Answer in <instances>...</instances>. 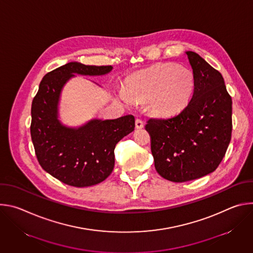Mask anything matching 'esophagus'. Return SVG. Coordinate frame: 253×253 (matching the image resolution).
<instances>
[{
    "instance_id": "34e87169",
    "label": "esophagus",
    "mask_w": 253,
    "mask_h": 253,
    "mask_svg": "<svg viewBox=\"0 0 253 253\" xmlns=\"http://www.w3.org/2000/svg\"><path fill=\"white\" fill-rule=\"evenodd\" d=\"M135 127L137 128V129H142L143 127H144V123H143V121L141 120V119H136V121H135Z\"/></svg>"
}]
</instances>
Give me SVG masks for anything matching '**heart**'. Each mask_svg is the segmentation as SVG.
Segmentation results:
<instances>
[{
	"mask_svg": "<svg viewBox=\"0 0 253 253\" xmlns=\"http://www.w3.org/2000/svg\"><path fill=\"white\" fill-rule=\"evenodd\" d=\"M195 88L192 72L176 64H160L135 75L126 91L117 96L126 104L132 100L148 101L152 110L160 115H171L184 108Z\"/></svg>",
	"mask_w": 253,
	"mask_h": 253,
	"instance_id": "heart-1",
	"label": "heart"
}]
</instances>
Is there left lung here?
Returning <instances> with one entry per match:
<instances>
[{"instance_id": "1", "label": "left lung", "mask_w": 253, "mask_h": 253, "mask_svg": "<svg viewBox=\"0 0 253 253\" xmlns=\"http://www.w3.org/2000/svg\"><path fill=\"white\" fill-rule=\"evenodd\" d=\"M186 55L195 78L192 98L178 114L151 118L145 126L155 169L173 182L213 172L225 155L232 131V100L222 75L197 53Z\"/></svg>"}]
</instances>
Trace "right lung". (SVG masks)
Instances as JSON below:
<instances>
[{"mask_svg": "<svg viewBox=\"0 0 253 253\" xmlns=\"http://www.w3.org/2000/svg\"><path fill=\"white\" fill-rule=\"evenodd\" d=\"M112 66L70 62L44 76L32 102L31 137L42 168L61 182L87 187L98 184L114 168L116 144L135 127L133 115L117 119H92L80 127H68L59 117V101L65 84L77 75L102 76Z\"/></svg>", "mask_w": 253, "mask_h": 253, "instance_id": "right-lung-1", "label": "right lung"}]
</instances>
